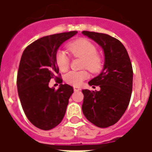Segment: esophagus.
Wrapping results in <instances>:
<instances>
[{
  "mask_svg": "<svg viewBox=\"0 0 152 152\" xmlns=\"http://www.w3.org/2000/svg\"><path fill=\"white\" fill-rule=\"evenodd\" d=\"M73 89H74V91H79L81 89L80 87H78V86H73Z\"/></svg>",
  "mask_w": 152,
  "mask_h": 152,
  "instance_id": "1",
  "label": "esophagus"
}]
</instances>
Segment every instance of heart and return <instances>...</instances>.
<instances>
[{"label":"heart","mask_w":152,"mask_h":152,"mask_svg":"<svg viewBox=\"0 0 152 152\" xmlns=\"http://www.w3.org/2000/svg\"><path fill=\"white\" fill-rule=\"evenodd\" d=\"M67 50L72 56L82 58L81 67L88 68L91 72L97 73L101 71L102 61L101 57L97 53L96 46L86 39H78L70 42L66 45ZM57 67L61 71H66L69 66V58L65 51L58 50L54 57ZM89 77V72L86 69L80 71H69L65 74L64 80L66 83L78 86Z\"/></svg>","instance_id":"b5f03b06"}]
</instances>
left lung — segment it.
Listing matches in <instances>:
<instances>
[{
    "label": "left lung",
    "instance_id": "left-lung-1",
    "mask_svg": "<svg viewBox=\"0 0 152 152\" xmlns=\"http://www.w3.org/2000/svg\"><path fill=\"white\" fill-rule=\"evenodd\" d=\"M102 47L104 65L102 72L89 82L99 86V91L83 89L82 112L86 119L99 128H107L117 122L126 111L133 89V68L125 47L107 34L84 31Z\"/></svg>",
    "mask_w": 152,
    "mask_h": 152
}]
</instances>
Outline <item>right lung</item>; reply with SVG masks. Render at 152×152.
<instances>
[{"label":"right lung","mask_w":152,"mask_h":152,"mask_svg":"<svg viewBox=\"0 0 152 152\" xmlns=\"http://www.w3.org/2000/svg\"><path fill=\"white\" fill-rule=\"evenodd\" d=\"M76 31L50 35L35 40L22 54L17 76L18 94L24 113L31 124L43 130L56 127L64 117L73 88L61 84L54 57L62 44ZM51 79L60 83L55 91L48 87Z\"/></svg>","instance_id":"1"}]
</instances>
